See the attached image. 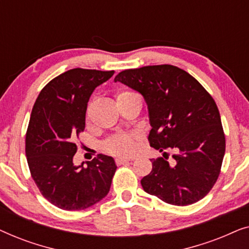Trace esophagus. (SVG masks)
<instances>
[{"label":"esophagus","instance_id":"obj_1","mask_svg":"<svg viewBox=\"0 0 249 249\" xmlns=\"http://www.w3.org/2000/svg\"><path fill=\"white\" fill-rule=\"evenodd\" d=\"M132 161V159H128V158H118L115 159V163H117L118 165H121V164H124V163H128Z\"/></svg>","mask_w":249,"mask_h":249}]
</instances>
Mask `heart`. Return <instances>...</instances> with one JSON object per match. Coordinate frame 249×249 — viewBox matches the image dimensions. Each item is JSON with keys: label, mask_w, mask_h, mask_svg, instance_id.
Masks as SVG:
<instances>
[{"label": "heart", "mask_w": 249, "mask_h": 249, "mask_svg": "<svg viewBox=\"0 0 249 249\" xmlns=\"http://www.w3.org/2000/svg\"><path fill=\"white\" fill-rule=\"evenodd\" d=\"M129 94H134V91H119L117 98ZM136 136L130 134L114 135L105 142V148L114 155H130L136 151Z\"/></svg>", "instance_id": "heart-1"}]
</instances>
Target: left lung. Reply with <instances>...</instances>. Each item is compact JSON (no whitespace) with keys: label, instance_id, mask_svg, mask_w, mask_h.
Wrapping results in <instances>:
<instances>
[{"label":"left lung","instance_id":"8db88e82","mask_svg":"<svg viewBox=\"0 0 249 249\" xmlns=\"http://www.w3.org/2000/svg\"><path fill=\"white\" fill-rule=\"evenodd\" d=\"M114 81L144 97L148 107L149 145L163 158L152 159V171L141 180L142 189L172 205L198 202L219 178L226 152L220 112L213 97L185 70L171 64L121 71ZM175 152V164L165 151Z\"/></svg>","mask_w":249,"mask_h":249}]
</instances>
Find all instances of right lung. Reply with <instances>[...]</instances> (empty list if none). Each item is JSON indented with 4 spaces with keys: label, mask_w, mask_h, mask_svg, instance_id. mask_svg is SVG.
Segmentation results:
<instances>
[{
    "label": "right lung",
    "mask_w": 249,
    "mask_h": 249,
    "mask_svg": "<svg viewBox=\"0 0 249 249\" xmlns=\"http://www.w3.org/2000/svg\"><path fill=\"white\" fill-rule=\"evenodd\" d=\"M113 73L68 70L51 80L34 104L26 134L27 162L40 194L61 210L88 209L110 192L117 170L113 158L98 154L77 166L73 156L90 95Z\"/></svg>",
    "instance_id": "1"
}]
</instances>
